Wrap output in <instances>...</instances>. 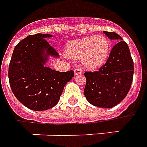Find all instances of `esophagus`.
Returning a JSON list of instances; mask_svg holds the SVG:
<instances>
[{
    "label": "esophagus",
    "instance_id": "obj_1",
    "mask_svg": "<svg viewBox=\"0 0 147 147\" xmlns=\"http://www.w3.org/2000/svg\"><path fill=\"white\" fill-rule=\"evenodd\" d=\"M74 74H75V75H80V74H82V70L81 69L76 68L75 69H74Z\"/></svg>",
    "mask_w": 147,
    "mask_h": 147
}]
</instances>
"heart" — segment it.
I'll return each instance as SVG.
<instances>
[{"instance_id":"heart-1","label":"heart","mask_w":147,"mask_h":147,"mask_svg":"<svg viewBox=\"0 0 147 147\" xmlns=\"http://www.w3.org/2000/svg\"><path fill=\"white\" fill-rule=\"evenodd\" d=\"M69 59H82L86 68L96 69L105 64L110 53V42L104 35L88 36L69 42L65 49Z\"/></svg>"}]
</instances>
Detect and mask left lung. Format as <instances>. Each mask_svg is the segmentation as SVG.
<instances>
[{
  "mask_svg": "<svg viewBox=\"0 0 147 147\" xmlns=\"http://www.w3.org/2000/svg\"><path fill=\"white\" fill-rule=\"evenodd\" d=\"M117 43L112 47L107 62L99 70L85 72L84 94L91 105L110 109L125 98L134 74V62L127 42L115 32H104Z\"/></svg>",
  "mask_w": 147,
  "mask_h": 147,
  "instance_id": "1",
  "label": "left lung"
}]
</instances>
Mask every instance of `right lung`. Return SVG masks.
<instances>
[{"label":"right lung","mask_w":147,"mask_h":147,"mask_svg":"<svg viewBox=\"0 0 147 147\" xmlns=\"http://www.w3.org/2000/svg\"><path fill=\"white\" fill-rule=\"evenodd\" d=\"M49 34L30 35L16 46L9 63V84L13 94L28 109L44 111L58 104L74 71L59 72L46 66L58 52L46 40Z\"/></svg>","instance_id":"add662e5"}]
</instances>
